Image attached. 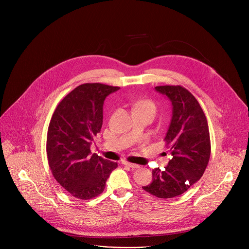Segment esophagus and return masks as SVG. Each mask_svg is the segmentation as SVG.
I'll list each match as a JSON object with an SVG mask.
<instances>
[{
  "mask_svg": "<svg viewBox=\"0 0 249 249\" xmlns=\"http://www.w3.org/2000/svg\"><path fill=\"white\" fill-rule=\"evenodd\" d=\"M123 163H124V165L129 166L131 168H138V167H140L138 164H135V163H132V162H129V161H124Z\"/></svg>",
  "mask_w": 249,
  "mask_h": 249,
  "instance_id": "esophagus-1",
  "label": "esophagus"
}]
</instances>
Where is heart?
<instances>
[{
  "label": "heart",
  "mask_w": 249,
  "mask_h": 249,
  "mask_svg": "<svg viewBox=\"0 0 249 249\" xmlns=\"http://www.w3.org/2000/svg\"><path fill=\"white\" fill-rule=\"evenodd\" d=\"M138 109H145L148 110L150 112H152L154 115L157 112V106L155 104L154 101L150 100V99H145V100H142L140 101L137 105H136V110Z\"/></svg>",
  "instance_id": "obj_1"
}]
</instances>
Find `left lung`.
Wrapping results in <instances>:
<instances>
[{
  "mask_svg": "<svg viewBox=\"0 0 249 249\" xmlns=\"http://www.w3.org/2000/svg\"><path fill=\"white\" fill-rule=\"evenodd\" d=\"M172 104V118L164 138L172 156L163 170L153 169V181L143 189L158 198L183 194L204 174L211 156L205 113L195 96L181 86H159Z\"/></svg>",
  "mask_w": 249,
  "mask_h": 249,
  "instance_id": "left-lung-1",
  "label": "left lung"
}]
</instances>
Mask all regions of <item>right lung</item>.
I'll list each match as a JSON object with an SVG mask.
<instances>
[{"instance_id": "1", "label": "right lung", "mask_w": 249, "mask_h": 249, "mask_svg": "<svg viewBox=\"0 0 249 249\" xmlns=\"http://www.w3.org/2000/svg\"><path fill=\"white\" fill-rule=\"evenodd\" d=\"M119 89L83 84L59 102L51 117L46 141L48 164L54 178L75 198L89 200L101 194L118 166L90 155V145L102 127L104 99Z\"/></svg>"}]
</instances>
